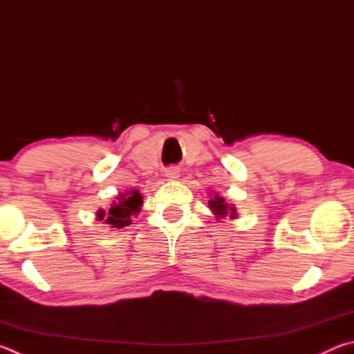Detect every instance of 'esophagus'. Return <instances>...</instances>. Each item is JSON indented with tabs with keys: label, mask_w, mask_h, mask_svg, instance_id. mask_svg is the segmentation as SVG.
Returning a JSON list of instances; mask_svg holds the SVG:
<instances>
[{
	"label": "esophagus",
	"mask_w": 354,
	"mask_h": 354,
	"mask_svg": "<svg viewBox=\"0 0 354 354\" xmlns=\"http://www.w3.org/2000/svg\"><path fill=\"white\" fill-rule=\"evenodd\" d=\"M179 176H181V170L176 169V167H171V169L165 171V178L169 179V181H176Z\"/></svg>",
	"instance_id": "obj_1"
}]
</instances>
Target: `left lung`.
Returning a JSON list of instances; mask_svg holds the SVG:
<instances>
[{
    "label": "left lung",
    "instance_id": "8db88e82",
    "mask_svg": "<svg viewBox=\"0 0 354 354\" xmlns=\"http://www.w3.org/2000/svg\"><path fill=\"white\" fill-rule=\"evenodd\" d=\"M207 207H209V211H211L212 214H214V217H215V220L217 221H220V220H225V218H231V220H234V218H237V207L234 206V205H230V203H227L223 196H220L217 192H215V194L211 196V198H209V201H207Z\"/></svg>",
    "mask_w": 354,
    "mask_h": 354
}]
</instances>
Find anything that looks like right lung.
<instances>
[{
    "mask_svg": "<svg viewBox=\"0 0 354 354\" xmlns=\"http://www.w3.org/2000/svg\"><path fill=\"white\" fill-rule=\"evenodd\" d=\"M143 205V196L137 189L120 192L115 200L111 203L109 211L98 209L97 218L104 221L111 227L123 230L133 223V217H137Z\"/></svg>",
    "mask_w": 354,
    "mask_h": 354,
    "instance_id": "add662e5",
    "label": "right lung"
}]
</instances>
